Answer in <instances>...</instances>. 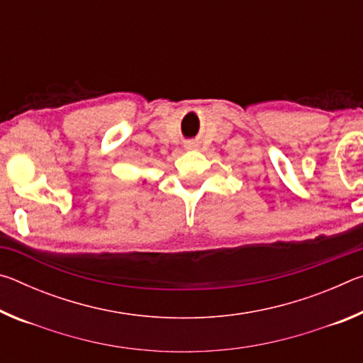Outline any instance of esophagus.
<instances>
[{"mask_svg":"<svg viewBox=\"0 0 363 363\" xmlns=\"http://www.w3.org/2000/svg\"><path fill=\"white\" fill-rule=\"evenodd\" d=\"M186 147H187V149H194V147H195V144H194V143H190V144H187Z\"/></svg>","mask_w":363,"mask_h":363,"instance_id":"34e87169","label":"esophagus"}]
</instances>
